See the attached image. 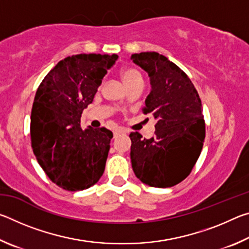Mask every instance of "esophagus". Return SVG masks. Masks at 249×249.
Listing matches in <instances>:
<instances>
[{
    "mask_svg": "<svg viewBox=\"0 0 249 249\" xmlns=\"http://www.w3.org/2000/svg\"><path fill=\"white\" fill-rule=\"evenodd\" d=\"M123 133H125V130H123L122 128H117V129H115V130H114V137L119 136V135L123 134Z\"/></svg>",
    "mask_w": 249,
    "mask_h": 249,
    "instance_id": "34e87169",
    "label": "esophagus"
}]
</instances>
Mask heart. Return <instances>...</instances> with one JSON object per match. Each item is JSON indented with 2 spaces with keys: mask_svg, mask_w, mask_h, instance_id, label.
<instances>
[{
  "mask_svg": "<svg viewBox=\"0 0 249 249\" xmlns=\"http://www.w3.org/2000/svg\"><path fill=\"white\" fill-rule=\"evenodd\" d=\"M121 75H122V79H123V81H124L126 87L132 86V84H134L135 82L142 81L141 73L138 72L137 70H135L133 68L123 69L121 72Z\"/></svg>",
  "mask_w": 249,
  "mask_h": 249,
  "instance_id": "heart-1",
  "label": "heart"
}]
</instances>
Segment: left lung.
<instances>
[{"mask_svg":"<svg viewBox=\"0 0 249 249\" xmlns=\"http://www.w3.org/2000/svg\"><path fill=\"white\" fill-rule=\"evenodd\" d=\"M130 59L148 73L151 90L142 111L156 120L149 140L137 132L129 135L133 171L150 187H174L190 175L203 147L201 100L188 75L167 57L146 52Z\"/></svg>","mask_w":249,"mask_h":249,"instance_id":"left-lung-1","label":"left lung"}]
</instances>
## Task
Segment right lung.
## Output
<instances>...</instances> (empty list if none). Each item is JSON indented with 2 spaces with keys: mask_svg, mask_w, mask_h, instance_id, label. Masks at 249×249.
Returning a JSON list of instances; mask_svg holds the SVG:
<instances>
[{
  "mask_svg": "<svg viewBox=\"0 0 249 249\" xmlns=\"http://www.w3.org/2000/svg\"><path fill=\"white\" fill-rule=\"evenodd\" d=\"M115 53H79L60 60L37 89L31 115L32 147L53 182L68 191L84 190L102 177L111 130H82L80 120L92 103Z\"/></svg>",
  "mask_w": 249,
  "mask_h": 249,
  "instance_id": "right-lung-1",
  "label": "right lung"
}]
</instances>
